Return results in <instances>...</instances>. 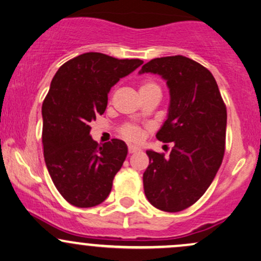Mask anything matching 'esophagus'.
I'll return each mask as SVG.
<instances>
[{
	"mask_svg": "<svg viewBox=\"0 0 261 261\" xmlns=\"http://www.w3.org/2000/svg\"><path fill=\"white\" fill-rule=\"evenodd\" d=\"M137 151H139V147H137L134 145L128 146V152H129V153H134V152H137Z\"/></svg>",
	"mask_w": 261,
	"mask_h": 261,
	"instance_id": "obj_1",
	"label": "esophagus"
}]
</instances>
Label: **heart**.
Returning <instances> with one entry per match:
<instances>
[{"label": "heart", "mask_w": 261, "mask_h": 261, "mask_svg": "<svg viewBox=\"0 0 261 261\" xmlns=\"http://www.w3.org/2000/svg\"><path fill=\"white\" fill-rule=\"evenodd\" d=\"M139 92L140 95L147 94V93H159V94H161V88L156 82L147 80V81L141 82ZM121 134L124 139H127L128 141H133V143H139L144 138V130L134 124H125L124 127H122Z\"/></svg>", "instance_id": "b5f03b06"}]
</instances>
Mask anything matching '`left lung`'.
Wrapping results in <instances>:
<instances>
[{"label": "left lung", "instance_id": "obj_1", "mask_svg": "<svg viewBox=\"0 0 261 261\" xmlns=\"http://www.w3.org/2000/svg\"><path fill=\"white\" fill-rule=\"evenodd\" d=\"M144 72L167 81L168 117L156 138L173 144L168 156L146 151L144 191L160 211H184L207 191L223 162L226 106L211 71L190 58H156L143 65Z\"/></svg>", "mask_w": 261, "mask_h": 261}]
</instances>
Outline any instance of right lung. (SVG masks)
Returning a JSON list of instances; mask_svg holds the SVG:
<instances>
[{"mask_svg":"<svg viewBox=\"0 0 261 261\" xmlns=\"http://www.w3.org/2000/svg\"><path fill=\"white\" fill-rule=\"evenodd\" d=\"M143 63L89 52L63 64L53 77L42 104L43 155L57 190L75 207H94L110 194L127 145L118 139L99 145L89 124L104 114L111 87Z\"/></svg>","mask_w":261,"mask_h":261,"instance_id":"1","label":"right lung"}]
</instances>
